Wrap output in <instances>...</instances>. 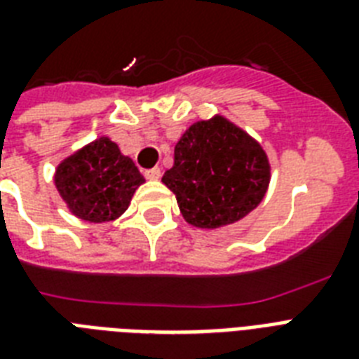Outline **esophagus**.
Wrapping results in <instances>:
<instances>
[{
	"instance_id": "esophagus-1",
	"label": "esophagus",
	"mask_w": 359,
	"mask_h": 359,
	"mask_svg": "<svg viewBox=\"0 0 359 359\" xmlns=\"http://www.w3.org/2000/svg\"><path fill=\"white\" fill-rule=\"evenodd\" d=\"M160 175H162L160 168H151V169H147V171H145V177H147V179H151V180H158V179H160Z\"/></svg>"
}]
</instances>
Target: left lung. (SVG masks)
I'll use <instances>...</instances> for the list:
<instances>
[{
	"instance_id": "1",
	"label": "left lung",
	"mask_w": 359,
	"mask_h": 359,
	"mask_svg": "<svg viewBox=\"0 0 359 359\" xmlns=\"http://www.w3.org/2000/svg\"><path fill=\"white\" fill-rule=\"evenodd\" d=\"M188 224L218 229L262 201L270 182L266 152L224 117L191 124L175 145V163L162 177Z\"/></svg>"
}]
</instances>
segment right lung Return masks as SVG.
Segmentation results:
<instances>
[{"instance_id":"1","label":"right lung","mask_w":359,"mask_h":359,"mask_svg":"<svg viewBox=\"0 0 359 359\" xmlns=\"http://www.w3.org/2000/svg\"><path fill=\"white\" fill-rule=\"evenodd\" d=\"M143 182L135 163L108 137L74 152L55 171V186L70 212L95 224L119 218Z\"/></svg>"}]
</instances>
